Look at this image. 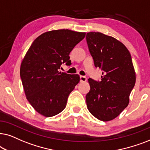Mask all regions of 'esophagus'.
Returning <instances> with one entry per match:
<instances>
[{"label":"esophagus","mask_w":150,"mask_h":150,"mask_svg":"<svg viewBox=\"0 0 150 150\" xmlns=\"http://www.w3.org/2000/svg\"><path fill=\"white\" fill-rule=\"evenodd\" d=\"M87 80L86 77L85 76H82V75H81L80 76V81H81V82H84V81H86Z\"/></svg>","instance_id":"34e87169"}]
</instances>
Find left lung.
I'll return each mask as SVG.
<instances>
[{"mask_svg": "<svg viewBox=\"0 0 150 150\" xmlns=\"http://www.w3.org/2000/svg\"><path fill=\"white\" fill-rule=\"evenodd\" d=\"M86 38L95 67L103 71L101 81L88 79L91 90L86 96L87 108L99 120L111 121L127 106L135 85L131 55L125 46L113 37L89 32Z\"/></svg>", "mask_w": 150, "mask_h": 150, "instance_id": "obj_1", "label": "left lung"}]
</instances>
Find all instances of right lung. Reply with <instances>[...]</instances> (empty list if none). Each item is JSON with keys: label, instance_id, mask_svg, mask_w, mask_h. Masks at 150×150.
I'll list each match as a JSON object with an SVG mask.
<instances>
[{"label": "right lung", "instance_id": "1", "mask_svg": "<svg viewBox=\"0 0 150 150\" xmlns=\"http://www.w3.org/2000/svg\"><path fill=\"white\" fill-rule=\"evenodd\" d=\"M85 35L84 32L69 29L47 31L27 51L20 74L27 100L40 115L51 117L65 108L69 94L80 77L58 70L64 63L71 64L70 53Z\"/></svg>", "mask_w": 150, "mask_h": 150}]
</instances>
